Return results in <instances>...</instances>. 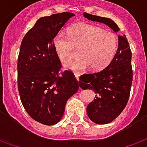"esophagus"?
I'll return each mask as SVG.
<instances>
[{
  "instance_id": "obj_1",
  "label": "esophagus",
  "mask_w": 147,
  "mask_h": 147,
  "mask_svg": "<svg viewBox=\"0 0 147 147\" xmlns=\"http://www.w3.org/2000/svg\"><path fill=\"white\" fill-rule=\"evenodd\" d=\"M74 75H75V77L76 78L77 80H79V79H80V74L79 73V72H74Z\"/></svg>"
}]
</instances>
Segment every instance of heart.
Wrapping results in <instances>:
<instances>
[{
	"label": "heart",
	"instance_id": "obj_1",
	"mask_svg": "<svg viewBox=\"0 0 147 147\" xmlns=\"http://www.w3.org/2000/svg\"><path fill=\"white\" fill-rule=\"evenodd\" d=\"M54 48L63 63L68 62L79 49L80 56L72 59L66 67L75 71L87 69L98 71L109 65L116 55L119 46L117 36L112 32L90 24H77L68 30V35L62 31L55 36Z\"/></svg>",
	"mask_w": 147,
	"mask_h": 147
}]
</instances>
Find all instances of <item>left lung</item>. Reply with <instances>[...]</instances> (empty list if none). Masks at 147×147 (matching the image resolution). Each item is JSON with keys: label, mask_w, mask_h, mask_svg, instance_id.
Listing matches in <instances>:
<instances>
[{"label": "left lung", "mask_w": 147, "mask_h": 147, "mask_svg": "<svg viewBox=\"0 0 147 147\" xmlns=\"http://www.w3.org/2000/svg\"><path fill=\"white\" fill-rule=\"evenodd\" d=\"M88 20L107 24L115 32L119 28L112 20L84 13ZM133 80L131 51L126 36H119L116 55L103 70L82 75L79 85L82 89H92L96 94L88 104L87 113L95 123L107 124L119 115L127 106Z\"/></svg>", "instance_id": "1"}]
</instances>
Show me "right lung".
I'll list each match as a JSON object with an SVG mask.
<instances>
[{
  "instance_id": "obj_1",
  "label": "right lung",
  "mask_w": 147,
  "mask_h": 147,
  "mask_svg": "<svg viewBox=\"0 0 147 147\" xmlns=\"http://www.w3.org/2000/svg\"><path fill=\"white\" fill-rule=\"evenodd\" d=\"M74 13H56L36 22L24 36L17 61V85L24 108L31 118L51 126L62 119L67 99L79 82L70 70L59 72L61 63L53 39Z\"/></svg>"
}]
</instances>
